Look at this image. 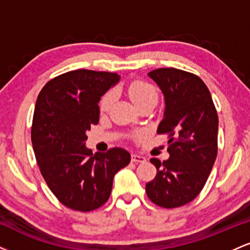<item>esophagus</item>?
<instances>
[{
	"instance_id": "esophagus-1",
	"label": "esophagus",
	"mask_w": 250,
	"mask_h": 250,
	"mask_svg": "<svg viewBox=\"0 0 250 250\" xmlns=\"http://www.w3.org/2000/svg\"><path fill=\"white\" fill-rule=\"evenodd\" d=\"M131 161L133 162H140V163H143L146 162V157L145 156H141V155H136V154H133L131 155Z\"/></svg>"
}]
</instances>
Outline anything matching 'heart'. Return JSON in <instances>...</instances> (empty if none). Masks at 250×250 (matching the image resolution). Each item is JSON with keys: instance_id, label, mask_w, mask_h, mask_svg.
Listing matches in <instances>:
<instances>
[{"instance_id": "b5f03b06", "label": "heart", "mask_w": 250, "mask_h": 250, "mask_svg": "<svg viewBox=\"0 0 250 250\" xmlns=\"http://www.w3.org/2000/svg\"><path fill=\"white\" fill-rule=\"evenodd\" d=\"M128 94L135 104H140L141 102L148 101V100H156L157 101V90L150 83L136 80L129 83ZM115 100V91L109 90L100 100V110L101 113H105L113 104Z\"/></svg>"}]
</instances>
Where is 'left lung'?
<instances>
[{
  "label": "left lung",
  "instance_id": "left-lung-1",
  "mask_svg": "<svg viewBox=\"0 0 250 250\" xmlns=\"http://www.w3.org/2000/svg\"><path fill=\"white\" fill-rule=\"evenodd\" d=\"M161 88L165 117L157 134L168 136V160L151 159L155 179L146 185L148 197L163 208L193 201L213 168L217 155L219 117L207 85L193 73L159 68L148 74Z\"/></svg>",
  "mask_w": 250,
  "mask_h": 250
}]
</instances>
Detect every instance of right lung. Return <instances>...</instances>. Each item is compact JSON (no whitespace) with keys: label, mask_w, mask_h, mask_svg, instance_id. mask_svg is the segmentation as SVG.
Wrapping results in <instances>:
<instances>
[{"label":"right lung","mask_w":250,"mask_h":250,"mask_svg":"<svg viewBox=\"0 0 250 250\" xmlns=\"http://www.w3.org/2000/svg\"><path fill=\"white\" fill-rule=\"evenodd\" d=\"M120 80L116 73L71 70L54 77L40 91L31 142L43 179L65 207L91 211L107 202L113 179L130 162L123 148L93 155L87 133L99 123V101Z\"/></svg>","instance_id":"right-lung-1"}]
</instances>
